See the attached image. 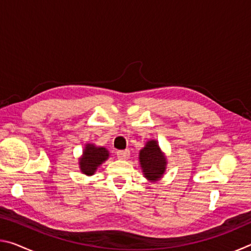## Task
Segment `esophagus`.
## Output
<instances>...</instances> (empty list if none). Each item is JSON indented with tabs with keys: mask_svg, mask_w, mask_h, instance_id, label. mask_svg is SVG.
I'll return each mask as SVG.
<instances>
[{
	"mask_svg": "<svg viewBox=\"0 0 251 251\" xmlns=\"http://www.w3.org/2000/svg\"><path fill=\"white\" fill-rule=\"evenodd\" d=\"M117 158L121 160H126L129 158V151L125 150V151H117Z\"/></svg>",
	"mask_w": 251,
	"mask_h": 251,
	"instance_id": "34e87169",
	"label": "esophagus"
}]
</instances>
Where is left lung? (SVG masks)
<instances>
[{
  "label": "left lung",
  "instance_id": "8db88e82",
  "mask_svg": "<svg viewBox=\"0 0 251 251\" xmlns=\"http://www.w3.org/2000/svg\"><path fill=\"white\" fill-rule=\"evenodd\" d=\"M138 159L143 175L148 181H158L166 173V155L161 151L156 139H150L146 142L145 146L139 151Z\"/></svg>",
  "mask_w": 251,
  "mask_h": 251
}]
</instances>
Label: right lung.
Wrapping results in <instances>:
<instances>
[{"mask_svg": "<svg viewBox=\"0 0 251 251\" xmlns=\"http://www.w3.org/2000/svg\"><path fill=\"white\" fill-rule=\"evenodd\" d=\"M109 158L107 148L96 146L95 144H85L82 156L78 158L80 173L86 176H93L101 164Z\"/></svg>", "mask_w": 251, "mask_h": 251, "instance_id": "obj_1", "label": "right lung"}]
</instances>
